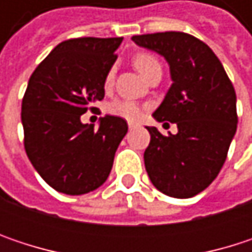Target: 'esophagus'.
I'll return each mask as SVG.
<instances>
[{
	"label": "esophagus",
	"instance_id": "34e87169",
	"mask_svg": "<svg viewBox=\"0 0 252 252\" xmlns=\"http://www.w3.org/2000/svg\"><path fill=\"white\" fill-rule=\"evenodd\" d=\"M138 126H140V124H137V123H128V128H129V129H132V128H137Z\"/></svg>",
	"mask_w": 252,
	"mask_h": 252
}]
</instances>
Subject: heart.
Listing matches in <instances>:
<instances>
[{
  "instance_id": "b5f03b06",
  "label": "heart",
  "mask_w": 252,
  "mask_h": 252,
  "mask_svg": "<svg viewBox=\"0 0 252 252\" xmlns=\"http://www.w3.org/2000/svg\"><path fill=\"white\" fill-rule=\"evenodd\" d=\"M134 63V67L137 68V71L144 77L150 76L155 70H159L160 68V63L159 60L152 55V54H146V52H141V54H137L132 60ZM114 81V71L111 70L106 76V80H105V84L106 87H109ZM106 112L109 115H114V117H118V118H123L126 121H129V123H135L140 120L141 117V106L132 100H126V99H117L114 102H111L108 106H106Z\"/></svg>"
}]
</instances>
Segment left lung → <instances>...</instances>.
I'll return each mask as SVG.
<instances>
[{
	"label": "left lung",
	"mask_w": 252,
	"mask_h": 252,
	"mask_svg": "<svg viewBox=\"0 0 252 252\" xmlns=\"http://www.w3.org/2000/svg\"><path fill=\"white\" fill-rule=\"evenodd\" d=\"M169 64L172 86L153 117L175 123V135L147 126L150 143L144 165L152 184L163 194L189 198L219 175L236 132V94L215 52L184 32H162L131 37Z\"/></svg>",
	"instance_id": "8db88e82"
}]
</instances>
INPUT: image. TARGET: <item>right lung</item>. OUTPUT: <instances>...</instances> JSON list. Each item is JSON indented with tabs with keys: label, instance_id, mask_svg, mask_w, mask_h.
I'll list each match as a JSON object with an SVG mask.
<instances>
[{
	"label": "right lung",
	"instance_id": "add662e5",
	"mask_svg": "<svg viewBox=\"0 0 252 252\" xmlns=\"http://www.w3.org/2000/svg\"><path fill=\"white\" fill-rule=\"evenodd\" d=\"M123 37H76L61 42L29 78L22 123L25 150L43 181L58 192L80 195L109 176L128 131L126 120L106 115L99 128L80 117L105 96V80Z\"/></svg>",
	"mask_w": 252,
	"mask_h": 252
}]
</instances>
